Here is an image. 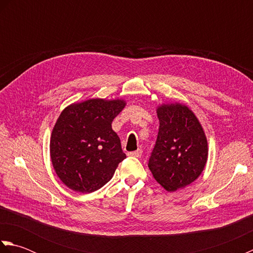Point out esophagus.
Here are the masks:
<instances>
[{
    "instance_id": "esophagus-1",
    "label": "esophagus",
    "mask_w": 253,
    "mask_h": 253,
    "mask_svg": "<svg viewBox=\"0 0 253 253\" xmlns=\"http://www.w3.org/2000/svg\"><path fill=\"white\" fill-rule=\"evenodd\" d=\"M141 154H142V150L141 149H138V150H136V151L128 153V155H130V157H135V158H140Z\"/></svg>"
}]
</instances>
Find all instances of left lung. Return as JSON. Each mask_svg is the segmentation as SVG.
Returning a JSON list of instances; mask_svg holds the SVG:
<instances>
[{"label": "left lung", "instance_id": "8db88e82", "mask_svg": "<svg viewBox=\"0 0 253 253\" xmlns=\"http://www.w3.org/2000/svg\"><path fill=\"white\" fill-rule=\"evenodd\" d=\"M160 122L149 169L165 190L192 184L206 168L209 148L206 132L195 113L180 102L157 106Z\"/></svg>", "mask_w": 253, "mask_h": 253}]
</instances>
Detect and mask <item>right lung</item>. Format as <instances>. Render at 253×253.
Masks as SVG:
<instances>
[{
    "label": "right lung",
    "instance_id": "add662e5",
    "mask_svg": "<svg viewBox=\"0 0 253 253\" xmlns=\"http://www.w3.org/2000/svg\"><path fill=\"white\" fill-rule=\"evenodd\" d=\"M123 99L92 98L69 104L58 116L50 139L51 162L69 189L90 193L103 187L126 158L112 122L125 107Z\"/></svg>",
    "mask_w": 253,
    "mask_h": 253
}]
</instances>
